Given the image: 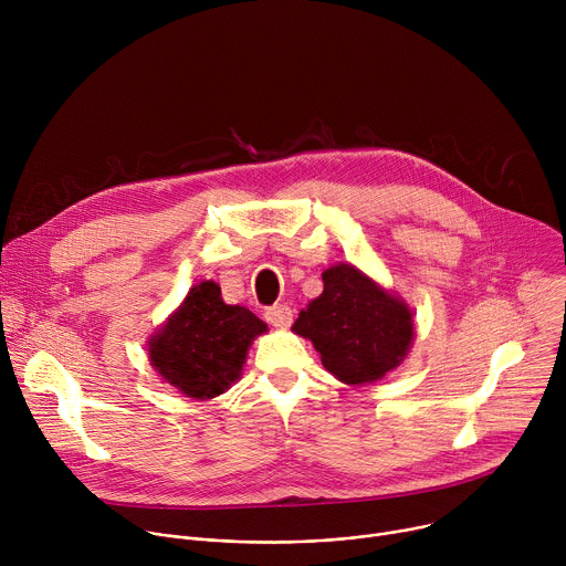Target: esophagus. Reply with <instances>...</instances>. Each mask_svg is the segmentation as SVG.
Segmentation results:
<instances>
[{"mask_svg":"<svg viewBox=\"0 0 566 566\" xmlns=\"http://www.w3.org/2000/svg\"><path fill=\"white\" fill-rule=\"evenodd\" d=\"M264 317H266V322H269L271 327H275V329H289L291 322H293V311H291V306H286V304H275V306L266 308Z\"/></svg>","mask_w":566,"mask_h":566,"instance_id":"34e87169","label":"esophagus"}]
</instances>
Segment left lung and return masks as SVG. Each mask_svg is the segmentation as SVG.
I'll use <instances>...</instances> for the list:
<instances>
[{"label": "left lung", "mask_w": 566, "mask_h": 566, "mask_svg": "<svg viewBox=\"0 0 566 566\" xmlns=\"http://www.w3.org/2000/svg\"><path fill=\"white\" fill-rule=\"evenodd\" d=\"M325 291L300 311L293 332L313 343L325 369L345 385L394 371L415 343L408 302L349 262L322 273Z\"/></svg>", "instance_id": "obj_1"}]
</instances>
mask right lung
<instances>
[{"label":"right lung","mask_w":566,"mask_h":566,"mask_svg":"<svg viewBox=\"0 0 566 566\" xmlns=\"http://www.w3.org/2000/svg\"><path fill=\"white\" fill-rule=\"evenodd\" d=\"M266 332L253 311L226 304L219 284L203 280L147 338V358L179 394L210 400L241 378L253 340Z\"/></svg>","instance_id":"obj_1"}]
</instances>
